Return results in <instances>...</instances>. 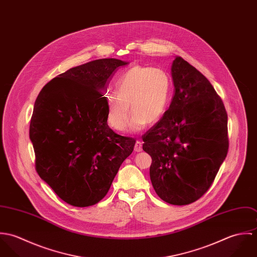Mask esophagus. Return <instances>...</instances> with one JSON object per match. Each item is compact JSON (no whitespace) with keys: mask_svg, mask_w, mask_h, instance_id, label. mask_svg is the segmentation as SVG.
Wrapping results in <instances>:
<instances>
[{"mask_svg":"<svg viewBox=\"0 0 257 257\" xmlns=\"http://www.w3.org/2000/svg\"><path fill=\"white\" fill-rule=\"evenodd\" d=\"M135 151L137 152H142L143 151V144L141 142H137L135 145Z\"/></svg>","mask_w":257,"mask_h":257,"instance_id":"obj_1","label":"esophagus"}]
</instances>
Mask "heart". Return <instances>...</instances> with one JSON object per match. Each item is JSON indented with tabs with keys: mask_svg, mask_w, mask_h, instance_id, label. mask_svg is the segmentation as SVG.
I'll list each match as a JSON object with an SVG mask.
<instances>
[{
	"mask_svg": "<svg viewBox=\"0 0 257 257\" xmlns=\"http://www.w3.org/2000/svg\"><path fill=\"white\" fill-rule=\"evenodd\" d=\"M115 92L105 100L109 124L117 132L125 131L130 105L134 112L131 131L140 132L147 122L154 123L164 114L170 98V78L160 68L135 66L118 78Z\"/></svg>",
	"mask_w": 257,
	"mask_h": 257,
	"instance_id": "1",
	"label": "heart"
}]
</instances>
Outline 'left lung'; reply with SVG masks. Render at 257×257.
<instances>
[{"label": "left lung", "mask_w": 257, "mask_h": 257, "mask_svg": "<svg viewBox=\"0 0 257 257\" xmlns=\"http://www.w3.org/2000/svg\"><path fill=\"white\" fill-rule=\"evenodd\" d=\"M169 109L143 136L152 186L164 202L183 206L211 187L228 150L227 114L210 81L176 56Z\"/></svg>", "instance_id": "obj_1"}]
</instances>
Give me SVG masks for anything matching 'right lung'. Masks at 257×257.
Here are the masks:
<instances>
[{
    "instance_id": "obj_1",
    "label": "right lung",
    "mask_w": 257,
    "mask_h": 257,
    "mask_svg": "<svg viewBox=\"0 0 257 257\" xmlns=\"http://www.w3.org/2000/svg\"><path fill=\"white\" fill-rule=\"evenodd\" d=\"M126 64L104 58L73 67L37 96L30 125L37 174L74 207L99 203L134 150L135 139L108 125L105 104L108 83Z\"/></svg>"
}]
</instances>
